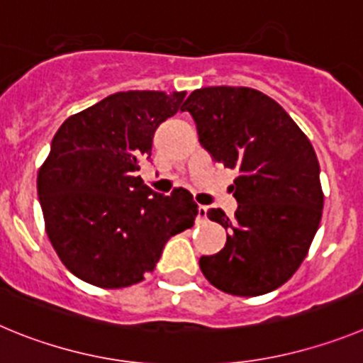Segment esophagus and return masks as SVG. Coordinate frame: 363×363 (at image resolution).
Instances as JSON below:
<instances>
[{"label":"esophagus","instance_id":"34e87169","mask_svg":"<svg viewBox=\"0 0 363 363\" xmlns=\"http://www.w3.org/2000/svg\"><path fill=\"white\" fill-rule=\"evenodd\" d=\"M206 217H208V208H206V206H199V218L204 220Z\"/></svg>","mask_w":363,"mask_h":363}]
</instances>
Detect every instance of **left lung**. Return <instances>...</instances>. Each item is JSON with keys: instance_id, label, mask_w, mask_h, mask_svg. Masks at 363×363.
<instances>
[{"instance_id": "obj_1", "label": "left lung", "mask_w": 363, "mask_h": 363, "mask_svg": "<svg viewBox=\"0 0 363 363\" xmlns=\"http://www.w3.org/2000/svg\"><path fill=\"white\" fill-rule=\"evenodd\" d=\"M181 110L191 113L211 157L238 169L231 184L235 218L220 208L208 211L230 231L226 246L201 257V271L230 295L273 291L298 269L322 218L324 194L311 143L275 99L253 88H201Z\"/></svg>"}]
</instances>
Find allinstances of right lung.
<instances>
[{
  "instance_id": "1",
  "label": "right lung",
  "mask_w": 363,
  "mask_h": 363,
  "mask_svg": "<svg viewBox=\"0 0 363 363\" xmlns=\"http://www.w3.org/2000/svg\"><path fill=\"white\" fill-rule=\"evenodd\" d=\"M186 92L130 90L68 117L38 174L48 238L70 273L119 289L155 269L169 237L194 226V195L150 189L137 175L152 159L155 130Z\"/></svg>"
}]
</instances>
